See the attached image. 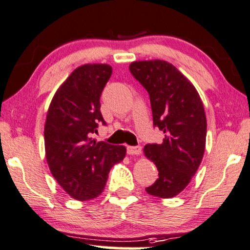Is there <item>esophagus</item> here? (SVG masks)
<instances>
[{"label":"esophagus","mask_w":250,"mask_h":250,"mask_svg":"<svg viewBox=\"0 0 250 250\" xmlns=\"http://www.w3.org/2000/svg\"><path fill=\"white\" fill-rule=\"evenodd\" d=\"M141 147L140 146H135V147H127V154L128 155H140L141 154Z\"/></svg>","instance_id":"1"}]
</instances>
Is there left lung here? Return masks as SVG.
I'll list each match as a JSON object with an SVG mask.
<instances>
[{
	"label": "left lung",
	"instance_id": "8db88e82",
	"mask_svg": "<svg viewBox=\"0 0 250 250\" xmlns=\"http://www.w3.org/2000/svg\"><path fill=\"white\" fill-rule=\"evenodd\" d=\"M129 71L150 97L154 126L164 133L160 145L145 146L158 178L146 188L149 195L170 199L186 188L202 162L207 118L202 100L193 83L168 62H132Z\"/></svg>",
	"mask_w": 250,
	"mask_h": 250
}]
</instances>
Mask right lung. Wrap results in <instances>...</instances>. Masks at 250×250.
Wrapping results in <instances>:
<instances>
[{
	"label": "right lung",
	"instance_id": "obj_1",
	"mask_svg": "<svg viewBox=\"0 0 250 250\" xmlns=\"http://www.w3.org/2000/svg\"><path fill=\"white\" fill-rule=\"evenodd\" d=\"M112 67L83 64L60 86L44 124V149L50 172L73 199L87 201L103 192L110 168L124 160L126 148L96 141L102 90Z\"/></svg>",
	"mask_w": 250,
	"mask_h": 250
}]
</instances>
